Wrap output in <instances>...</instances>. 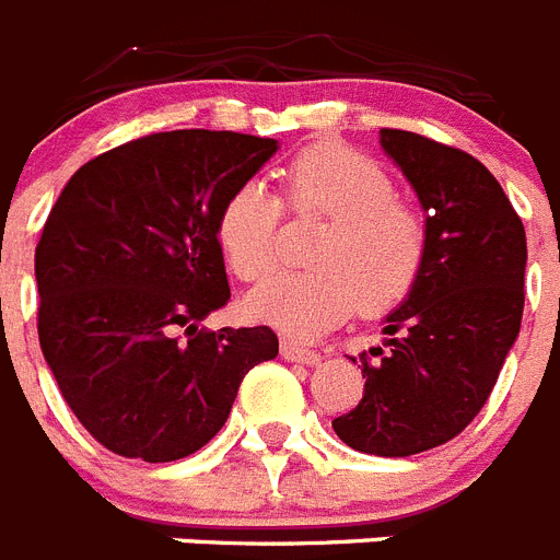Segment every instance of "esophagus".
Returning <instances> with one entry per match:
<instances>
[{"label": "esophagus", "instance_id": "34e87169", "mask_svg": "<svg viewBox=\"0 0 560 560\" xmlns=\"http://www.w3.org/2000/svg\"><path fill=\"white\" fill-rule=\"evenodd\" d=\"M280 355L289 361H296V364H316V361H319V353H316V350L305 348V345H300V341L294 339L280 341Z\"/></svg>", "mask_w": 560, "mask_h": 560}]
</instances>
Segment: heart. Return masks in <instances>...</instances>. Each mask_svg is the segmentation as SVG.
<instances>
[{
    "instance_id": "obj_1",
    "label": "heart",
    "mask_w": 560,
    "mask_h": 560,
    "mask_svg": "<svg viewBox=\"0 0 560 560\" xmlns=\"http://www.w3.org/2000/svg\"><path fill=\"white\" fill-rule=\"evenodd\" d=\"M283 201L244 182L221 205L215 235L226 264L255 283L277 260L283 205L300 219H328L311 246L308 271H280L246 300L255 319L291 336H316L348 319L393 308L427 264V219L398 199L393 176L341 142H314L280 171Z\"/></svg>"
}]
</instances>
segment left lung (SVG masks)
Returning <instances> with one entry per match:
<instances>
[{
    "label": "left lung",
    "mask_w": 560,
    "mask_h": 560,
    "mask_svg": "<svg viewBox=\"0 0 560 560\" xmlns=\"http://www.w3.org/2000/svg\"><path fill=\"white\" fill-rule=\"evenodd\" d=\"M381 145L429 212L427 264L387 316V348L361 353L364 395L334 432L361 454L409 457L457 438L491 395L522 328L527 237L471 153L398 128H381Z\"/></svg>",
    "instance_id": "1"
}]
</instances>
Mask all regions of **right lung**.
Wrapping results in <instances>:
<instances>
[{"label":"right lung","instance_id":"right-lung-1","mask_svg":"<svg viewBox=\"0 0 560 560\" xmlns=\"http://www.w3.org/2000/svg\"><path fill=\"white\" fill-rule=\"evenodd\" d=\"M277 151L237 131L148 133L89 160L36 246L38 341L69 409L120 457L173 463L230 418L277 334L199 328L230 300L221 205Z\"/></svg>","mask_w":560,"mask_h":560}]
</instances>
